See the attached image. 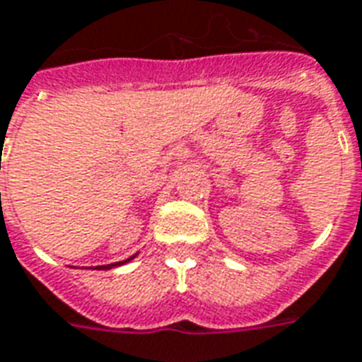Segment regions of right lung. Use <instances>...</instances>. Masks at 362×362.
I'll list each match as a JSON object with an SVG mask.
<instances>
[{
    "label": "right lung",
    "instance_id": "right-lung-1",
    "mask_svg": "<svg viewBox=\"0 0 362 362\" xmlns=\"http://www.w3.org/2000/svg\"><path fill=\"white\" fill-rule=\"evenodd\" d=\"M133 257H137V254L132 255L129 259H124V262H116V263H110V265H97V267H91V269H97V271H107V269H112V267H119V265H124V263H129Z\"/></svg>",
    "mask_w": 362,
    "mask_h": 362
}]
</instances>
